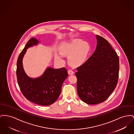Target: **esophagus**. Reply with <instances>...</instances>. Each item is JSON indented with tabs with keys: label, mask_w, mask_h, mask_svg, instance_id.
<instances>
[{
	"label": "esophagus",
	"mask_w": 134,
	"mask_h": 134,
	"mask_svg": "<svg viewBox=\"0 0 134 134\" xmlns=\"http://www.w3.org/2000/svg\"><path fill=\"white\" fill-rule=\"evenodd\" d=\"M68 74H69V75H73V74H74V73L73 71H72L71 69L68 70Z\"/></svg>",
	"instance_id": "1"
}]
</instances>
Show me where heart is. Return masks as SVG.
Wrapping results in <instances>:
<instances>
[{"label": "heart", "instance_id": "1", "mask_svg": "<svg viewBox=\"0 0 134 134\" xmlns=\"http://www.w3.org/2000/svg\"><path fill=\"white\" fill-rule=\"evenodd\" d=\"M61 53L64 55H69V61L74 66H79L85 63L90 52L89 44L80 40H73L64 44L60 48ZM55 59L63 61L62 55L57 54Z\"/></svg>", "mask_w": 134, "mask_h": 134}]
</instances>
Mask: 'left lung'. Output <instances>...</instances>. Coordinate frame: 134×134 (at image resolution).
<instances>
[{
    "mask_svg": "<svg viewBox=\"0 0 134 134\" xmlns=\"http://www.w3.org/2000/svg\"><path fill=\"white\" fill-rule=\"evenodd\" d=\"M92 55L77 68V90L85 103L95 105L105 101L118 84L119 58L107 40L97 35Z\"/></svg>",
    "mask_w": 134,
    "mask_h": 134,
    "instance_id": "obj_1",
    "label": "left lung"
}]
</instances>
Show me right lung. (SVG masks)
I'll return each mask as SVG.
<instances>
[{"instance_id": "1", "label": "right lung", "mask_w": 134, "mask_h": 134, "mask_svg": "<svg viewBox=\"0 0 134 134\" xmlns=\"http://www.w3.org/2000/svg\"><path fill=\"white\" fill-rule=\"evenodd\" d=\"M40 41L32 37L26 43L18 57L16 63V77L18 85L25 98L35 104L48 106L55 102L61 92L64 80L68 77L64 68L54 69L48 67L40 76L31 78L26 73L23 59L29 47L37 45Z\"/></svg>"}]
</instances>
